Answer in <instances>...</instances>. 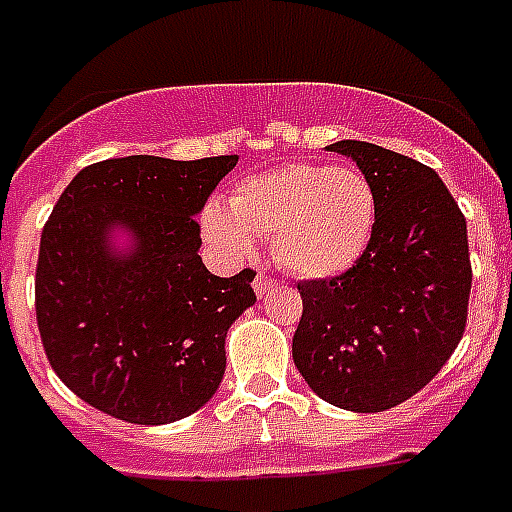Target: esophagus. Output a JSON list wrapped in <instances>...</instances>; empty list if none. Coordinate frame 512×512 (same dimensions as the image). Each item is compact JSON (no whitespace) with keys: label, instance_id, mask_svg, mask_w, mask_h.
<instances>
[{"label":"esophagus","instance_id":"1","mask_svg":"<svg viewBox=\"0 0 512 512\" xmlns=\"http://www.w3.org/2000/svg\"><path fill=\"white\" fill-rule=\"evenodd\" d=\"M276 287H279V281L273 279V276H268V273H257V279H255L257 297L268 295V292H271V289H276Z\"/></svg>","mask_w":512,"mask_h":512}]
</instances>
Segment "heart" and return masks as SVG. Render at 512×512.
Wrapping results in <instances>:
<instances>
[{"instance_id":"heart-1","label":"heart","mask_w":512,"mask_h":512,"mask_svg":"<svg viewBox=\"0 0 512 512\" xmlns=\"http://www.w3.org/2000/svg\"><path fill=\"white\" fill-rule=\"evenodd\" d=\"M377 196L364 172L292 162L233 188L228 209L209 204L201 228L212 244L247 255L252 236H273L281 263L297 276H335L364 255Z\"/></svg>"}]
</instances>
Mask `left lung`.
<instances>
[{
	"label": "left lung",
	"mask_w": 512,
	"mask_h": 512,
	"mask_svg": "<svg viewBox=\"0 0 512 512\" xmlns=\"http://www.w3.org/2000/svg\"><path fill=\"white\" fill-rule=\"evenodd\" d=\"M350 156L377 196L372 239L348 271L300 281L292 358L316 396L350 412H385L428 385L468 324V225L425 164L361 140Z\"/></svg>",
	"instance_id": "obj_1"
}]
</instances>
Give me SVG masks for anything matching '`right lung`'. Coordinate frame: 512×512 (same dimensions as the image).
I'll return each instance as SVG.
<instances>
[{"instance_id": "add662e5", "label": "right lung", "mask_w": 512, "mask_h": 512, "mask_svg": "<svg viewBox=\"0 0 512 512\" xmlns=\"http://www.w3.org/2000/svg\"><path fill=\"white\" fill-rule=\"evenodd\" d=\"M236 162L106 159L84 167L52 207L36 263V324L55 374L100 412L164 425L215 396L228 327L257 300L255 271L209 273L193 215ZM119 222L139 239L127 258L105 247Z\"/></svg>"}]
</instances>
